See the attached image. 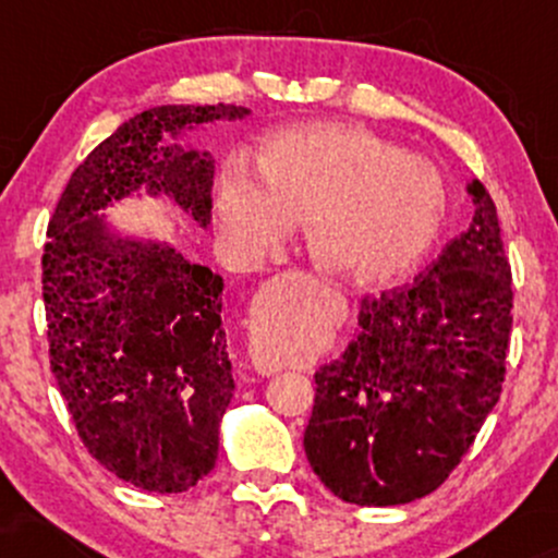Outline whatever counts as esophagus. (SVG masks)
<instances>
[{
  "label": "esophagus",
  "instance_id": "1",
  "mask_svg": "<svg viewBox=\"0 0 558 558\" xmlns=\"http://www.w3.org/2000/svg\"><path fill=\"white\" fill-rule=\"evenodd\" d=\"M248 354H252L254 369H257V373H262V375H272V373H278L280 367H283V364L275 362V360H270V356H267L265 351L259 349L257 338H254V336H252V343H248Z\"/></svg>",
  "mask_w": 558,
  "mask_h": 558
}]
</instances>
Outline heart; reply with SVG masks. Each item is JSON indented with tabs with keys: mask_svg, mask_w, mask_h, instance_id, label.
Listing matches in <instances>:
<instances>
[{
	"mask_svg": "<svg viewBox=\"0 0 558 558\" xmlns=\"http://www.w3.org/2000/svg\"><path fill=\"white\" fill-rule=\"evenodd\" d=\"M257 178L228 159L215 178V213L230 257L254 265L304 220L323 272L386 286L425 257L448 209L430 159L351 123H310L272 133L254 155Z\"/></svg>",
	"mask_w": 558,
	"mask_h": 558,
	"instance_id": "1",
	"label": "heart"
}]
</instances>
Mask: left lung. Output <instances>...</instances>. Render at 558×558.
I'll list each match as a JSON object with an SVG mask.
<instances>
[{"mask_svg": "<svg viewBox=\"0 0 558 558\" xmlns=\"http://www.w3.org/2000/svg\"><path fill=\"white\" fill-rule=\"evenodd\" d=\"M466 233L412 286L367 296L343 354L315 373L304 451L338 498L399 506L438 488L501 396L511 267L480 181Z\"/></svg>", "mask_w": 558, "mask_h": 558, "instance_id": "obj_1", "label": "left lung"}]
</instances>
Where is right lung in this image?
I'll return each instance as SVG.
<instances>
[{"label": "right lung", "mask_w": 558, "mask_h": 558, "mask_svg": "<svg viewBox=\"0 0 558 558\" xmlns=\"http://www.w3.org/2000/svg\"><path fill=\"white\" fill-rule=\"evenodd\" d=\"M235 105L138 112L75 168L44 248L49 364L83 446L151 493H183L213 472L233 399L222 278L159 239L107 220L123 198L165 196L198 228L213 220L215 159L181 138Z\"/></svg>", "instance_id": "add662e5"}]
</instances>
